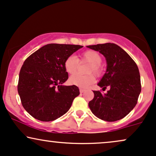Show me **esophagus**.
Wrapping results in <instances>:
<instances>
[{
  "label": "esophagus",
  "instance_id": "34e87169",
  "mask_svg": "<svg viewBox=\"0 0 156 156\" xmlns=\"http://www.w3.org/2000/svg\"><path fill=\"white\" fill-rule=\"evenodd\" d=\"M86 91V89H81V88H80V93H83V92H85Z\"/></svg>",
  "mask_w": 156,
  "mask_h": 156
}]
</instances>
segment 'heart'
<instances>
[{"mask_svg": "<svg viewBox=\"0 0 156 156\" xmlns=\"http://www.w3.org/2000/svg\"><path fill=\"white\" fill-rule=\"evenodd\" d=\"M80 62H88L90 65L87 69L88 73H94L96 76H99L102 72V67L101 65L102 57L98 52L93 50H88L83 52L80 55ZM79 61L78 58L75 56L71 55L65 59L64 62V67L67 73L73 74L76 73L78 68ZM95 77L92 74L87 76H81L79 74H75L70 76L69 82L72 85L78 86V87L86 88L94 83Z\"/></svg>", "mask_w": 156, "mask_h": 156, "instance_id": "b5f03b06", "label": "heart"}]
</instances>
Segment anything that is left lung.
Here are the masks:
<instances>
[{
	"label": "left lung",
	"instance_id": "1",
	"mask_svg": "<svg viewBox=\"0 0 156 156\" xmlns=\"http://www.w3.org/2000/svg\"><path fill=\"white\" fill-rule=\"evenodd\" d=\"M87 47L105 57L106 73L98 86L102 89L110 87L105 94L93 91L94 97L89 102L90 110L103 121L112 122L122 119L133 110L141 92L137 65L123 48L115 44L107 43Z\"/></svg>",
	"mask_w": 156,
	"mask_h": 156
}]
</instances>
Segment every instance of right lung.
<instances>
[{
    "label": "right lung",
    "mask_w": 156,
    "mask_h": 156,
    "mask_svg": "<svg viewBox=\"0 0 156 156\" xmlns=\"http://www.w3.org/2000/svg\"><path fill=\"white\" fill-rule=\"evenodd\" d=\"M83 47L80 45L50 44L29 56L19 76L18 93L24 110L35 119L51 121L70 108L79 95L76 86H63L68 79L64 62Z\"/></svg>",
    "instance_id": "obj_1"
}]
</instances>
